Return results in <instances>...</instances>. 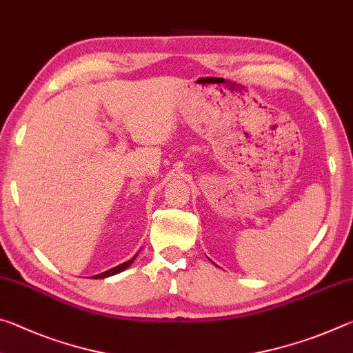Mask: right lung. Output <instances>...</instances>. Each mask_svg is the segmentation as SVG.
<instances>
[{
  "label": "right lung",
  "instance_id": "add662e5",
  "mask_svg": "<svg viewBox=\"0 0 353 353\" xmlns=\"http://www.w3.org/2000/svg\"><path fill=\"white\" fill-rule=\"evenodd\" d=\"M137 255H139V254H135V255L132 256V259L128 260V261H124V263H121V265L112 268V270H109V271H104V272H101V274H97V276H93V277H94V279H105V277L115 276V274L121 272V271H124V270H128V268H129L130 265H132L134 260L137 259Z\"/></svg>",
  "mask_w": 353,
  "mask_h": 353
}]
</instances>
